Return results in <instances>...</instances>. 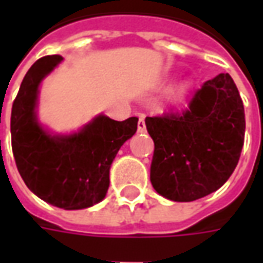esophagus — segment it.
Returning <instances> with one entry per match:
<instances>
[{
  "mask_svg": "<svg viewBox=\"0 0 263 263\" xmlns=\"http://www.w3.org/2000/svg\"><path fill=\"white\" fill-rule=\"evenodd\" d=\"M138 132H139V134H145V132H146V126H145L143 117H141V118H139V121H138Z\"/></svg>",
  "mask_w": 263,
  "mask_h": 263,
  "instance_id": "34e87169",
  "label": "esophagus"
}]
</instances>
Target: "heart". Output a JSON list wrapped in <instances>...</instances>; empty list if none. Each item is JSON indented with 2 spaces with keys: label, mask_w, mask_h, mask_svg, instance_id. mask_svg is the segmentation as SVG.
I'll return each instance as SVG.
<instances>
[{
  "label": "heart",
  "mask_w": 263,
  "mask_h": 263,
  "mask_svg": "<svg viewBox=\"0 0 263 263\" xmlns=\"http://www.w3.org/2000/svg\"><path fill=\"white\" fill-rule=\"evenodd\" d=\"M192 88H193V83L190 80H186L180 83L179 86L172 91V101L177 105H180L183 104L186 100H187L189 94L192 91Z\"/></svg>",
  "instance_id": "b5f03b06"
}]
</instances>
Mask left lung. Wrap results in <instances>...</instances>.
<instances>
[{
  "label": "left lung",
  "mask_w": 263,
  "mask_h": 263,
  "mask_svg": "<svg viewBox=\"0 0 263 263\" xmlns=\"http://www.w3.org/2000/svg\"><path fill=\"white\" fill-rule=\"evenodd\" d=\"M145 124L155 142L151 182L167 200L187 203L205 197L237 167L245 112L228 73L205 81L183 115L146 117Z\"/></svg>",
  "instance_id": "obj_1"
}]
</instances>
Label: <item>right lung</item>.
<instances>
[{
  "mask_svg": "<svg viewBox=\"0 0 263 263\" xmlns=\"http://www.w3.org/2000/svg\"><path fill=\"white\" fill-rule=\"evenodd\" d=\"M62 62L59 54L42 58L24 77L11 112L12 152L32 193L59 209L83 210L104 200L111 163L137 132L138 118L98 114L77 131H50L37 117L39 90Z\"/></svg>",
  "mask_w": 263,
  "mask_h": 263,
  "instance_id": "1",
  "label": "right lung"
}]
</instances>
